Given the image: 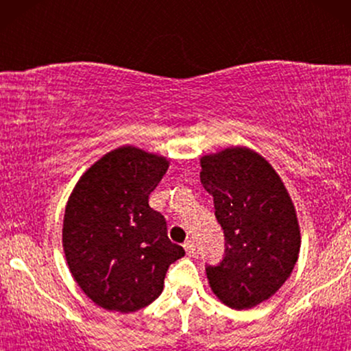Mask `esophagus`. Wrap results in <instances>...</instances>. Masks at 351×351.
<instances>
[{"label": "esophagus", "mask_w": 351, "mask_h": 351, "mask_svg": "<svg viewBox=\"0 0 351 351\" xmlns=\"http://www.w3.org/2000/svg\"><path fill=\"white\" fill-rule=\"evenodd\" d=\"M184 249H185V252L189 254V256H191V254L195 252V243L191 241V239H189V241L184 243Z\"/></svg>", "instance_id": "esophagus-1"}]
</instances>
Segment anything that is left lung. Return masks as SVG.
<instances>
[{"mask_svg": "<svg viewBox=\"0 0 351 351\" xmlns=\"http://www.w3.org/2000/svg\"><path fill=\"white\" fill-rule=\"evenodd\" d=\"M199 162L225 234L222 262L206 267L209 286L230 308H252L285 285L299 258L294 203L273 166L251 148L230 147Z\"/></svg>", "mask_w": 351, "mask_h": 351, "instance_id": "1", "label": "left lung"}]
</instances>
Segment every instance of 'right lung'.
Listing matches in <instances>:
<instances>
[{
    "mask_svg": "<svg viewBox=\"0 0 351 351\" xmlns=\"http://www.w3.org/2000/svg\"><path fill=\"white\" fill-rule=\"evenodd\" d=\"M167 167L165 156L124 145L95 161L71 191L62 228L65 258L84 294L105 310L150 305L167 268L185 256L148 204Z\"/></svg>",
    "mask_w": 351,
    "mask_h": 351,
    "instance_id": "right-lung-1",
    "label": "right lung"
}]
</instances>
